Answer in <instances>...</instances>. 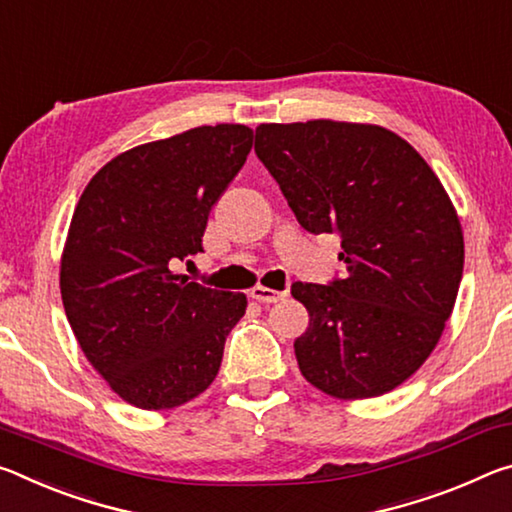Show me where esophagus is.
<instances>
[{
    "instance_id": "obj_1",
    "label": "esophagus",
    "mask_w": 512,
    "mask_h": 512,
    "mask_svg": "<svg viewBox=\"0 0 512 512\" xmlns=\"http://www.w3.org/2000/svg\"><path fill=\"white\" fill-rule=\"evenodd\" d=\"M249 295H251V299L261 301V304H276V301L286 299L288 292L286 290H272V288H265V286H256V288H251Z\"/></svg>"
}]
</instances>
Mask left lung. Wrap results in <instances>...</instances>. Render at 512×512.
Returning <instances> with one entry per match:
<instances>
[{
    "instance_id": "1",
    "label": "left lung",
    "mask_w": 512,
    "mask_h": 512,
    "mask_svg": "<svg viewBox=\"0 0 512 512\" xmlns=\"http://www.w3.org/2000/svg\"><path fill=\"white\" fill-rule=\"evenodd\" d=\"M256 156L297 222L338 233L345 279L301 283L311 322L295 340L301 374L338 399L395 390L438 345L463 279L456 208L429 163L376 124H261Z\"/></svg>"
}]
</instances>
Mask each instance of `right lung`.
Segmentation results:
<instances>
[{"mask_svg":"<svg viewBox=\"0 0 512 512\" xmlns=\"http://www.w3.org/2000/svg\"><path fill=\"white\" fill-rule=\"evenodd\" d=\"M254 131L197 127L115 156L83 190L61 256V297L79 347L115 395L177 408L220 370L247 297L174 267L204 251L208 213L245 165Z\"/></svg>","mask_w":512,"mask_h":512,"instance_id":"obj_1","label":"right lung"}]
</instances>
